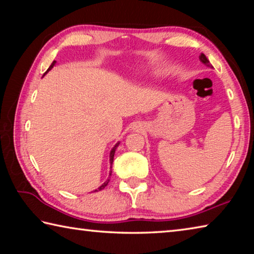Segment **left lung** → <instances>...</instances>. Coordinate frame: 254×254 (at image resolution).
Returning a JSON list of instances; mask_svg holds the SVG:
<instances>
[{
    "label": "left lung",
    "mask_w": 254,
    "mask_h": 254,
    "mask_svg": "<svg viewBox=\"0 0 254 254\" xmlns=\"http://www.w3.org/2000/svg\"><path fill=\"white\" fill-rule=\"evenodd\" d=\"M199 60L201 63L204 64V65H206V66H210V64H209V62H208V59L206 58V56L204 55V54H200V56H199Z\"/></svg>",
    "instance_id": "left-lung-1"
}]
</instances>
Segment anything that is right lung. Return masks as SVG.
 <instances>
[{
	"mask_svg": "<svg viewBox=\"0 0 254 254\" xmlns=\"http://www.w3.org/2000/svg\"><path fill=\"white\" fill-rule=\"evenodd\" d=\"M55 64H56V62H55V60H54L53 64H51L50 67L48 68V70H47V71H49V70L51 69V68H53V67L55 66ZM47 71H46V72H47ZM119 144H120V142H118L117 144H115L114 147H113V149H112V150H111V152H110V162H111V168H112V163H113V159H114V153H115V150H117V148H118V145H119ZM111 174H112V171H110V176H111ZM109 182H110V179H107L106 182L102 185V186H100V187H98L97 189H95V190H94V191H98V190H102V189H104V188L107 186V184H109Z\"/></svg>",
	"mask_w": 254,
	"mask_h": 254,
	"instance_id": "add662e5",
	"label": "right lung"
}]
</instances>
